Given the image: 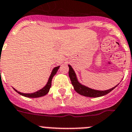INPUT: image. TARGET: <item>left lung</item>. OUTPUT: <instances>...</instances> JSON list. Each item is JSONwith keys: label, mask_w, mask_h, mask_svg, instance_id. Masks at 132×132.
I'll use <instances>...</instances> for the list:
<instances>
[{"label": "left lung", "mask_w": 132, "mask_h": 132, "mask_svg": "<svg viewBox=\"0 0 132 132\" xmlns=\"http://www.w3.org/2000/svg\"><path fill=\"white\" fill-rule=\"evenodd\" d=\"M69 70V76L70 77L72 85L73 86L74 89L77 93H78L80 95H83V96L88 97H99L103 96V95H107L108 93L111 92L113 89H115L118 85L113 87V88L110 89L105 90V91H100V90H95L93 89L89 88L88 87H86L85 85H82L81 83L79 82L77 79V75L74 71L73 69L70 65H68Z\"/></svg>", "instance_id": "obj_1"}]
</instances>
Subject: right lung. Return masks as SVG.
<instances>
[{"label":"right lung","mask_w":132,"mask_h":132,"mask_svg":"<svg viewBox=\"0 0 132 132\" xmlns=\"http://www.w3.org/2000/svg\"><path fill=\"white\" fill-rule=\"evenodd\" d=\"M60 66H57V67H55V68H53V69L52 70V72L51 73L50 76H49V78L48 79V81H47V84L45 85V86L43 87L42 89H40V90H38L37 92H34V93H21L20 92H18L17 90L14 89L15 92H17L19 94L22 95V96H24L26 97H31V98H36V97H43L44 95H47L48 92H49V89H50L51 87V81H52V79L53 77H54V75L57 73V71L59 69Z\"/></svg>","instance_id":"right-lung-1"}]
</instances>
